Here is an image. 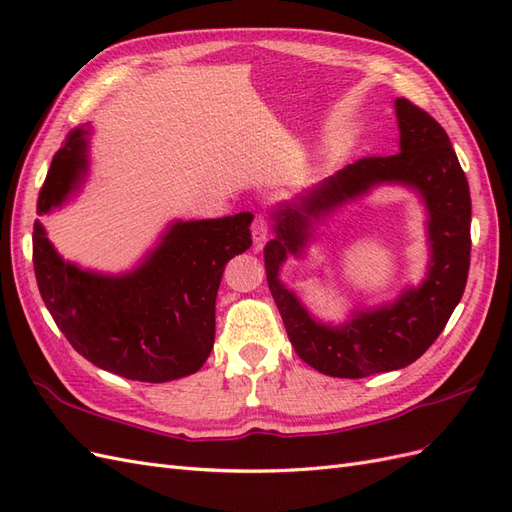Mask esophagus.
I'll use <instances>...</instances> for the list:
<instances>
[{
    "label": "esophagus",
    "mask_w": 512,
    "mask_h": 512,
    "mask_svg": "<svg viewBox=\"0 0 512 512\" xmlns=\"http://www.w3.org/2000/svg\"><path fill=\"white\" fill-rule=\"evenodd\" d=\"M252 239H254L256 250H260L262 243L269 239V218L265 213H256L254 224H252Z\"/></svg>",
    "instance_id": "obj_1"
}]
</instances>
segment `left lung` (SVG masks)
Here are the masks:
<instances>
[{"instance_id":"1","label":"left lung","mask_w":512,"mask_h":512,"mask_svg":"<svg viewBox=\"0 0 512 512\" xmlns=\"http://www.w3.org/2000/svg\"><path fill=\"white\" fill-rule=\"evenodd\" d=\"M399 153L371 156L339 170L316 190L275 209V239L265 247L269 290L290 344L301 359L333 378H367L414 363L451 318L470 271L472 200L466 173L440 123L406 98L395 100ZM380 182H404L430 213L432 262L424 284L391 306L357 313L342 328L314 321L276 277L288 253L300 255L311 220Z\"/></svg>"}]
</instances>
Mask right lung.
<instances>
[{"label":"right lung","mask_w":512,"mask_h":512,"mask_svg":"<svg viewBox=\"0 0 512 512\" xmlns=\"http://www.w3.org/2000/svg\"><path fill=\"white\" fill-rule=\"evenodd\" d=\"M87 130L68 134L38 196L49 213L79 188ZM252 213L175 222L141 267L100 275L64 262L34 224V271L59 331L100 369L138 382H168L205 365L215 339V297L230 258L252 245Z\"/></svg>","instance_id":"obj_1"}]
</instances>
